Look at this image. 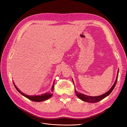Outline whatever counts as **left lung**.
<instances>
[{"label":"left lung","instance_id":"left-lung-1","mask_svg":"<svg viewBox=\"0 0 127 127\" xmlns=\"http://www.w3.org/2000/svg\"><path fill=\"white\" fill-rule=\"evenodd\" d=\"M118 73H119V70L118 71L117 78L116 79V81H115V82L113 84V85L112 86V87L110 88V90L109 91H107L105 94H102L101 95H99V96H88V95H84L82 93H78V92H77L76 90H75V93L77 95V96L80 99H82V100L87 102H89V103H96V102H98L99 101H101L102 99H103V98H104L105 97L109 95L110 94L113 90L114 88L115 87V86H116V83L117 82V79H118Z\"/></svg>","mask_w":127,"mask_h":127}]
</instances>
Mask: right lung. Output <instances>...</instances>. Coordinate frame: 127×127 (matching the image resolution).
I'll use <instances>...</instances> for the list:
<instances>
[{
	"instance_id": "obj_1",
	"label": "right lung",
	"mask_w": 127,
	"mask_h": 127,
	"mask_svg": "<svg viewBox=\"0 0 127 127\" xmlns=\"http://www.w3.org/2000/svg\"><path fill=\"white\" fill-rule=\"evenodd\" d=\"M14 85L16 88V89L17 90V91L18 92H20V93L23 95V96H24L25 97H26V98H28V99H30V100H31L32 101H34V102H42V101H45L47 100V99H49L50 98L53 94H52V92L53 91V89H54V86H55V82H53V85L51 88V92H48V93H44V94H42L41 95H33V96H30V95H26L24 93H23L22 92H21L20 90H18V88L16 86V85H15V84L14 83Z\"/></svg>"
}]
</instances>
